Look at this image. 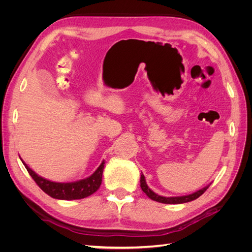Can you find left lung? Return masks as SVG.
<instances>
[{
    "mask_svg": "<svg viewBox=\"0 0 252 252\" xmlns=\"http://www.w3.org/2000/svg\"><path fill=\"white\" fill-rule=\"evenodd\" d=\"M141 188L143 191L146 193V195L149 197V199L154 200V201H157L158 203H164V204H183V203H187V202H190V201H193L195 199H197V197L201 196L206 190L208 189V187L210 186L207 185L206 187L197 190V191L191 193V194H188V195H183V196H170V197H167V196H162V195H158L157 194L156 192L152 191V190L148 187V185L146 184V180H145V177L144 174L142 173L141 174Z\"/></svg>",
    "mask_w": 252,
    "mask_h": 252,
    "instance_id": "obj_1",
    "label": "left lung"
}]
</instances>
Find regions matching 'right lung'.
Returning <instances> with one entry per match:
<instances>
[{
	"instance_id": "add662e5",
	"label": "right lung",
	"mask_w": 252,
	"mask_h": 252,
	"mask_svg": "<svg viewBox=\"0 0 252 252\" xmlns=\"http://www.w3.org/2000/svg\"><path fill=\"white\" fill-rule=\"evenodd\" d=\"M22 161V159H21ZM23 162V161H22ZM30 177L33 179L45 193H47L53 199L58 200H80L94 193L102 184V175L104 170L105 161L97 167V169L90 177L72 183H57L44 179L37 175L32 169L23 162Z\"/></svg>"
}]
</instances>
